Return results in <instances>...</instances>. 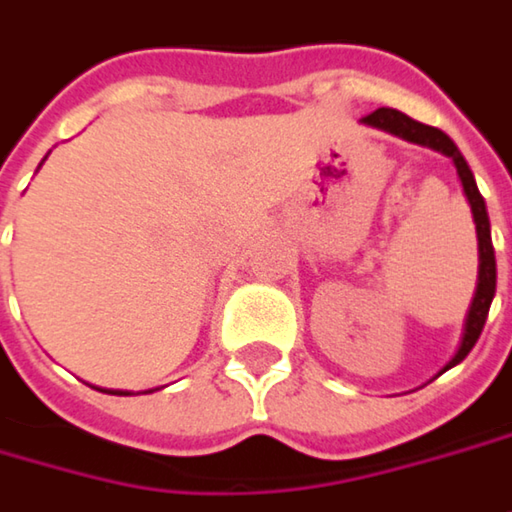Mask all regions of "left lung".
<instances>
[{"label":"left lung","instance_id":"obj_1","mask_svg":"<svg viewBox=\"0 0 512 512\" xmlns=\"http://www.w3.org/2000/svg\"><path fill=\"white\" fill-rule=\"evenodd\" d=\"M365 127H374L382 133H391V136L411 141V144H420V147H429L443 153L446 159H452V165L458 170V179L464 185V196L469 202V211H472V223H475V234H478V281H475V292H472V301H469V310L464 318V330H461V342L455 356L440 368L449 371L455 368L458 362H464L466 353L475 347L481 330H484V321L490 313V304H493V295H496V252H493V237H490V217H487V202L475 185V176L466 165V159L461 156V150L455 147V141L446 136L443 130L429 127V124H420L414 118H408L406 112L400 109H391V106H379L376 112L362 118Z\"/></svg>","mask_w":512,"mask_h":512}]
</instances>
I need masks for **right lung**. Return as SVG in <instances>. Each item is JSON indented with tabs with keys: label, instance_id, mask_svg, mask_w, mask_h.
<instances>
[{
	"label": "right lung",
	"instance_id": "add662e5",
	"mask_svg": "<svg viewBox=\"0 0 512 512\" xmlns=\"http://www.w3.org/2000/svg\"><path fill=\"white\" fill-rule=\"evenodd\" d=\"M43 162H46V159H43ZM43 162H40V165H43ZM101 391H104V388H101ZM153 391H156V388H153ZM153 391H144V394H153ZM106 394H118V397H127V394H133V391H112V388H106Z\"/></svg>",
	"mask_w": 512,
	"mask_h": 512
}]
</instances>
